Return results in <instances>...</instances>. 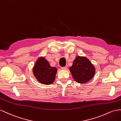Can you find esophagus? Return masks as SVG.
Masks as SVG:
<instances>
[{"label":"esophagus","mask_w":121,"mask_h":121,"mask_svg":"<svg viewBox=\"0 0 121 121\" xmlns=\"http://www.w3.org/2000/svg\"><path fill=\"white\" fill-rule=\"evenodd\" d=\"M61 69H63V70H66L67 69V67L65 66V67H62L61 68Z\"/></svg>","instance_id":"34e87169"}]
</instances>
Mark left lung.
I'll list each match as a JSON object with an SVG mask.
<instances>
[{
	"mask_svg": "<svg viewBox=\"0 0 121 121\" xmlns=\"http://www.w3.org/2000/svg\"><path fill=\"white\" fill-rule=\"evenodd\" d=\"M69 70L75 81L80 84L90 81L95 73L94 65L88 59L81 56L76 57Z\"/></svg>",
	"mask_w": 121,
	"mask_h": 121,
	"instance_id": "1",
	"label": "left lung"
}]
</instances>
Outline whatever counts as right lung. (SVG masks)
<instances>
[{"mask_svg":"<svg viewBox=\"0 0 121 121\" xmlns=\"http://www.w3.org/2000/svg\"><path fill=\"white\" fill-rule=\"evenodd\" d=\"M57 69L52 67L44 57L39 58L33 68V73L40 83L44 85L52 84L55 80Z\"/></svg>","mask_w":121,"mask_h":121,"instance_id":"obj_1","label":"right lung"}]
</instances>
